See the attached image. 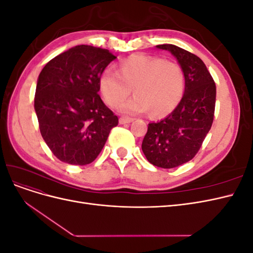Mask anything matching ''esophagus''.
Returning a JSON list of instances; mask_svg holds the SVG:
<instances>
[{
  "label": "esophagus",
  "mask_w": 253,
  "mask_h": 253,
  "mask_svg": "<svg viewBox=\"0 0 253 253\" xmlns=\"http://www.w3.org/2000/svg\"><path fill=\"white\" fill-rule=\"evenodd\" d=\"M134 119L131 117H126V116H122L119 118V124L120 125H126V124H129V122H132Z\"/></svg>",
  "instance_id": "34e87169"
}]
</instances>
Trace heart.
<instances>
[{
  "instance_id": "heart-1",
  "label": "heart",
  "mask_w": 253,
  "mask_h": 253,
  "mask_svg": "<svg viewBox=\"0 0 253 253\" xmlns=\"http://www.w3.org/2000/svg\"><path fill=\"white\" fill-rule=\"evenodd\" d=\"M135 97L121 106L127 114L150 113L165 117L177 106L185 91V77L180 66L162 58L134 55L119 63L118 72L104 70L99 88L111 108H118L132 93Z\"/></svg>"
}]
</instances>
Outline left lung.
I'll return each instance as SVG.
<instances>
[{
    "instance_id": "1",
    "label": "left lung",
    "mask_w": 253,
    "mask_h": 253,
    "mask_svg": "<svg viewBox=\"0 0 253 253\" xmlns=\"http://www.w3.org/2000/svg\"><path fill=\"white\" fill-rule=\"evenodd\" d=\"M177 59L185 76V93L165 119L152 122L141 149L149 163L172 169L190 162L210 131L215 110L216 86L201 58L173 44L156 45Z\"/></svg>"
}]
</instances>
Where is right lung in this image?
I'll use <instances>...</instances> for the list:
<instances>
[{"mask_svg":"<svg viewBox=\"0 0 253 253\" xmlns=\"http://www.w3.org/2000/svg\"><path fill=\"white\" fill-rule=\"evenodd\" d=\"M115 59L108 49L77 45L41 71L35 111L44 141L61 162L93 163L118 125V117L98 94L100 75Z\"/></svg>","mask_w":253,"mask_h":253,"instance_id":"1","label":"right lung"}]
</instances>
